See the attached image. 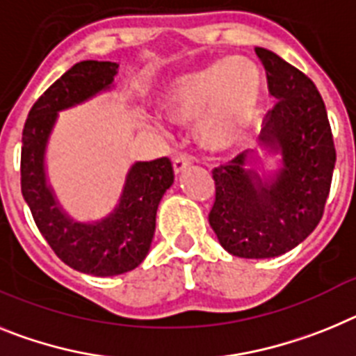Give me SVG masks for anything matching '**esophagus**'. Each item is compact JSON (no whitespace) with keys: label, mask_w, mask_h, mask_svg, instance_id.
<instances>
[{"label":"esophagus","mask_w":356,"mask_h":356,"mask_svg":"<svg viewBox=\"0 0 356 356\" xmlns=\"http://www.w3.org/2000/svg\"><path fill=\"white\" fill-rule=\"evenodd\" d=\"M191 163H193V156H190V154H179V156H175V159H174L175 174H181V172H184V170H186Z\"/></svg>","instance_id":"34e87169"}]
</instances>
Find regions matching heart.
<instances>
[{
	"label": "heart",
	"mask_w": 356,
	"mask_h": 356,
	"mask_svg": "<svg viewBox=\"0 0 356 356\" xmlns=\"http://www.w3.org/2000/svg\"><path fill=\"white\" fill-rule=\"evenodd\" d=\"M261 73L245 58H222L181 76L163 98L174 122L199 120V136L213 148L243 141L254 127L261 104Z\"/></svg>",
	"instance_id": "heart-1"
}]
</instances>
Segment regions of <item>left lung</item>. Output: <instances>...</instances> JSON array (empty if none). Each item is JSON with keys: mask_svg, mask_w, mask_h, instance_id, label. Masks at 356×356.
Wrapping results in <instances>:
<instances>
[{"mask_svg": "<svg viewBox=\"0 0 356 356\" xmlns=\"http://www.w3.org/2000/svg\"><path fill=\"white\" fill-rule=\"evenodd\" d=\"M276 104L265 114L261 141L281 154V168L264 182L242 152L213 168L209 225L225 251L274 258L305 240L323 218L335 168V145L323 97L302 71L265 48H254Z\"/></svg>", "mask_w": 356, "mask_h": 356, "instance_id": "8db88e82", "label": "left lung"}]
</instances>
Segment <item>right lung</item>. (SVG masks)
I'll return each mask as SVG.
<instances>
[{"label": "right lung", "mask_w": 356, "mask_h": 356, "mask_svg": "<svg viewBox=\"0 0 356 356\" xmlns=\"http://www.w3.org/2000/svg\"><path fill=\"white\" fill-rule=\"evenodd\" d=\"M116 70L118 64L109 60L70 67L32 105L21 147V193L41 234L64 264L102 277L132 270L148 254L157 206L174 182L172 161L159 157L132 165L116 209L100 222L79 224L60 211L46 184L44 148L58 111L109 89Z\"/></svg>", "instance_id": "obj_1"}]
</instances>
